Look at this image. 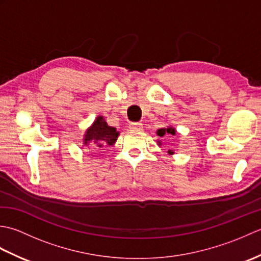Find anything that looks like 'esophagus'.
Returning <instances> with one entry per match:
<instances>
[{
    "label": "esophagus",
    "mask_w": 261,
    "mask_h": 261,
    "mask_svg": "<svg viewBox=\"0 0 261 261\" xmlns=\"http://www.w3.org/2000/svg\"><path fill=\"white\" fill-rule=\"evenodd\" d=\"M130 130L132 131H141L142 130V123H138V122H131L129 124Z\"/></svg>",
    "instance_id": "esophagus-1"
}]
</instances>
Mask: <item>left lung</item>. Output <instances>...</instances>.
Here are the masks:
<instances>
[{
  "label": "left lung",
  "mask_w": 261,
  "mask_h": 261,
  "mask_svg": "<svg viewBox=\"0 0 261 261\" xmlns=\"http://www.w3.org/2000/svg\"><path fill=\"white\" fill-rule=\"evenodd\" d=\"M166 134H169V135L175 136V135H176L175 127H173V126L163 127V129H158V131H157V135H158L159 137H164ZM159 145H160V141H159ZM168 153H169V154H174V151H173V150H168Z\"/></svg>",
  "instance_id": "1"
}]
</instances>
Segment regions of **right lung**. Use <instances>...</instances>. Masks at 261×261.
<instances>
[{"label":"right lung","instance_id":"right-lung-1","mask_svg":"<svg viewBox=\"0 0 261 261\" xmlns=\"http://www.w3.org/2000/svg\"><path fill=\"white\" fill-rule=\"evenodd\" d=\"M119 135L115 127L108 125L103 116L99 115L86 130L83 142L85 146L95 143L97 148H104L107 146H113Z\"/></svg>","mask_w":261,"mask_h":261}]
</instances>
